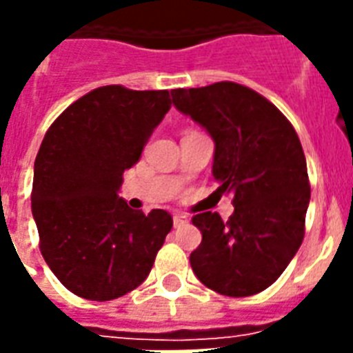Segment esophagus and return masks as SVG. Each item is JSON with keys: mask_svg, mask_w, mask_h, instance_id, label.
Listing matches in <instances>:
<instances>
[{"mask_svg": "<svg viewBox=\"0 0 353 353\" xmlns=\"http://www.w3.org/2000/svg\"><path fill=\"white\" fill-rule=\"evenodd\" d=\"M188 223V218L185 214H176L174 216V227H181Z\"/></svg>", "mask_w": 353, "mask_h": 353, "instance_id": "34e87169", "label": "esophagus"}]
</instances>
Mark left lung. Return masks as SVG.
Wrapping results in <instances>:
<instances>
[{
    "mask_svg": "<svg viewBox=\"0 0 353 353\" xmlns=\"http://www.w3.org/2000/svg\"><path fill=\"white\" fill-rule=\"evenodd\" d=\"M174 106L214 139L216 192L232 194L234 212L192 218L203 238L190 254L201 284L227 296L268 290L304 240L310 179L295 128L251 88L216 82L172 90Z\"/></svg>",
    "mask_w": 353,
    "mask_h": 353,
    "instance_id": "8db88e82",
    "label": "left lung"
}]
</instances>
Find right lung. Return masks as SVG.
Wrapping results in <instances>:
<instances>
[{"mask_svg": "<svg viewBox=\"0 0 353 353\" xmlns=\"http://www.w3.org/2000/svg\"><path fill=\"white\" fill-rule=\"evenodd\" d=\"M170 106L166 90L102 85L47 130L30 207L41 256L74 295L113 301L148 276L174 221L163 209H130L119 188Z\"/></svg>", "mask_w": 353, "mask_h": 353, "instance_id": "1", "label": "right lung"}]
</instances>
